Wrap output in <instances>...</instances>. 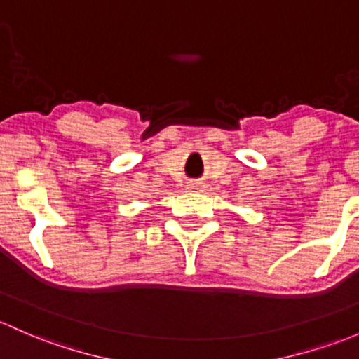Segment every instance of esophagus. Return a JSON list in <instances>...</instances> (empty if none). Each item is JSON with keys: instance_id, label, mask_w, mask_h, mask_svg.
Listing matches in <instances>:
<instances>
[{"instance_id": "1", "label": "esophagus", "mask_w": 359, "mask_h": 359, "mask_svg": "<svg viewBox=\"0 0 359 359\" xmlns=\"http://www.w3.org/2000/svg\"><path fill=\"white\" fill-rule=\"evenodd\" d=\"M188 188H190V190H202L203 184H202V183H196V181H194V183L188 184Z\"/></svg>"}]
</instances>
